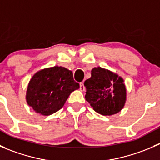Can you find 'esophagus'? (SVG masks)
<instances>
[{"instance_id": "34e87169", "label": "esophagus", "mask_w": 160, "mask_h": 160, "mask_svg": "<svg viewBox=\"0 0 160 160\" xmlns=\"http://www.w3.org/2000/svg\"><path fill=\"white\" fill-rule=\"evenodd\" d=\"M80 90H81V91H84L85 90V87H84V84H83V82H82V83H80Z\"/></svg>"}]
</instances>
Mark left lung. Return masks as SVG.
<instances>
[{
	"label": "left lung",
	"mask_w": 160,
	"mask_h": 160,
	"mask_svg": "<svg viewBox=\"0 0 160 160\" xmlns=\"http://www.w3.org/2000/svg\"><path fill=\"white\" fill-rule=\"evenodd\" d=\"M86 101L96 112L102 115H113L122 111L126 102V87L117 73L94 67L91 77L85 80Z\"/></svg>",
	"instance_id": "1"
}]
</instances>
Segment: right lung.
<instances>
[{
    "instance_id": "right-lung-1",
    "label": "right lung",
    "mask_w": 160,
    "mask_h": 160,
    "mask_svg": "<svg viewBox=\"0 0 160 160\" xmlns=\"http://www.w3.org/2000/svg\"><path fill=\"white\" fill-rule=\"evenodd\" d=\"M80 88L72 71L55 66L35 72L26 91L27 104L38 114L48 116L60 110L70 94Z\"/></svg>"
}]
</instances>
